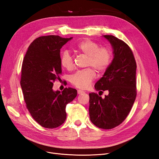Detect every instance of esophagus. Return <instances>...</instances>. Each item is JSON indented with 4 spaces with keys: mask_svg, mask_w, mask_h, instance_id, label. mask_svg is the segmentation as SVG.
Returning a JSON list of instances; mask_svg holds the SVG:
<instances>
[{
    "mask_svg": "<svg viewBox=\"0 0 159 159\" xmlns=\"http://www.w3.org/2000/svg\"><path fill=\"white\" fill-rule=\"evenodd\" d=\"M84 93V91L80 90V89L78 90V94H81V93Z\"/></svg>",
    "mask_w": 159,
    "mask_h": 159,
    "instance_id": "34e87169",
    "label": "esophagus"
}]
</instances>
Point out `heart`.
<instances>
[{
	"label": "heart",
	"instance_id": "heart-1",
	"mask_svg": "<svg viewBox=\"0 0 159 159\" xmlns=\"http://www.w3.org/2000/svg\"><path fill=\"white\" fill-rule=\"evenodd\" d=\"M74 49L80 54L88 57L86 66L93 68L98 73H103L106 70L112 60L113 53L108 47L102 46L97 42L90 39L81 40L77 44ZM60 64L67 70L74 68V57L70 53L65 50L60 56ZM96 74L92 68H87L77 71L70 78L71 84L80 89L88 88L95 79Z\"/></svg>",
	"mask_w": 159,
	"mask_h": 159
}]
</instances>
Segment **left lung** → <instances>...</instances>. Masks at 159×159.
Returning a JSON list of instances; mask_svg holds the SVG:
<instances>
[{
	"instance_id": "left-lung-1",
	"label": "left lung",
	"mask_w": 159,
	"mask_h": 159,
	"mask_svg": "<svg viewBox=\"0 0 159 159\" xmlns=\"http://www.w3.org/2000/svg\"><path fill=\"white\" fill-rule=\"evenodd\" d=\"M111 44L114 57L104 75L95 85L96 91L107 90L102 98L89 93V117L96 127L111 129L122 123L137 96V64L130 47L112 35H104Z\"/></svg>"
}]
</instances>
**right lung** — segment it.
<instances>
[{"instance_id":"obj_1","label":"right lung","mask_w":159,"mask_h":159,"mask_svg":"<svg viewBox=\"0 0 159 159\" xmlns=\"http://www.w3.org/2000/svg\"><path fill=\"white\" fill-rule=\"evenodd\" d=\"M72 38L40 36L28 47L22 66L20 85L31 116L43 127L54 129L66 121V107L77 95V90L66 88L54 91L53 84L60 80V49Z\"/></svg>"}]
</instances>
